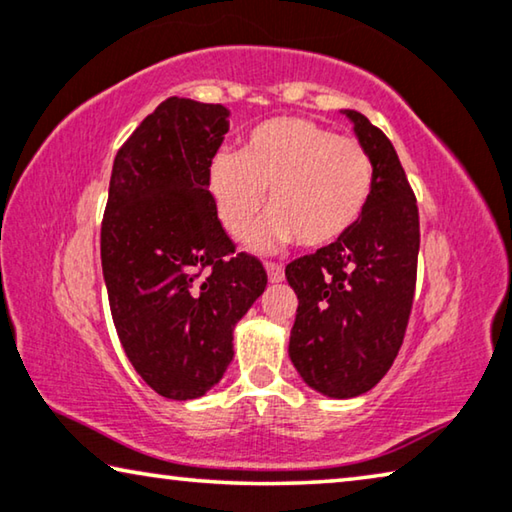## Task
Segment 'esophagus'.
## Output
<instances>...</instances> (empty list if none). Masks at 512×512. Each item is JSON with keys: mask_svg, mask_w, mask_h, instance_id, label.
Wrapping results in <instances>:
<instances>
[{"mask_svg": "<svg viewBox=\"0 0 512 512\" xmlns=\"http://www.w3.org/2000/svg\"><path fill=\"white\" fill-rule=\"evenodd\" d=\"M265 270H267V277H270L272 283L283 281V267L279 263H265Z\"/></svg>", "mask_w": 512, "mask_h": 512, "instance_id": "34e87169", "label": "esophagus"}]
</instances>
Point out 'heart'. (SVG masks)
<instances>
[{
	"mask_svg": "<svg viewBox=\"0 0 512 512\" xmlns=\"http://www.w3.org/2000/svg\"><path fill=\"white\" fill-rule=\"evenodd\" d=\"M375 167L357 139L309 119L283 116L256 125L242 151H219L208 164L217 217L238 235L265 203L272 215L249 235L254 247H325L355 226L373 196Z\"/></svg>",
	"mask_w": 512,
	"mask_h": 512,
	"instance_id": "heart-1",
	"label": "heart"
}]
</instances>
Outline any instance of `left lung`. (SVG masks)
I'll list each match as a JSON object with an SVG mask.
<instances>
[{"label":"left lung","instance_id":"obj_1","mask_svg":"<svg viewBox=\"0 0 512 512\" xmlns=\"http://www.w3.org/2000/svg\"><path fill=\"white\" fill-rule=\"evenodd\" d=\"M343 114L373 160V196L343 238L286 265L300 300L288 355L302 380L329 398L361 396L387 375L412 313L421 242L396 148L364 114Z\"/></svg>","mask_w":512,"mask_h":512}]
</instances>
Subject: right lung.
I'll use <instances>...</instances> for the list:
<instances>
[{"label":"right lung","instance_id":"add662e5","mask_svg":"<svg viewBox=\"0 0 512 512\" xmlns=\"http://www.w3.org/2000/svg\"><path fill=\"white\" fill-rule=\"evenodd\" d=\"M229 109L167 98L114 157L100 258L116 334L155 393L192 400L222 380L233 327L267 286L208 192Z\"/></svg>","mask_w":512,"mask_h":512}]
</instances>
